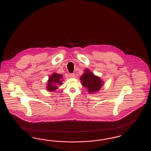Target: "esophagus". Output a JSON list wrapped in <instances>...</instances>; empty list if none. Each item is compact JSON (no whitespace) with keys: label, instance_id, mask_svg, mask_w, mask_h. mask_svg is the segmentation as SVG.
I'll return each mask as SVG.
<instances>
[{"label":"esophagus","instance_id":"esophagus-1","mask_svg":"<svg viewBox=\"0 0 151 151\" xmlns=\"http://www.w3.org/2000/svg\"><path fill=\"white\" fill-rule=\"evenodd\" d=\"M70 78H75V73H71L69 75Z\"/></svg>","mask_w":151,"mask_h":151}]
</instances>
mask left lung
I'll list each match as a JSON object with an SVG mask.
<instances>
[{
    "label": "left lung",
    "instance_id": "obj_1",
    "mask_svg": "<svg viewBox=\"0 0 151 151\" xmlns=\"http://www.w3.org/2000/svg\"><path fill=\"white\" fill-rule=\"evenodd\" d=\"M84 72L80 79L82 86L87 89V92L89 93H94L100 91L104 85V82L89 69H85Z\"/></svg>",
    "mask_w": 151,
    "mask_h": 151
}]
</instances>
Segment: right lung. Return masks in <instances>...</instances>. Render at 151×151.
<instances>
[{
  "label": "right lung",
  "instance_id": "obj_1",
  "mask_svg": "<svg viewBox=\"0 0 151 151\" xmlns=\"http://www.w3.org/2000/svg\"><path fill=\"white\" fill-rule=\"evenodd\" d=\"M62 75L56 72L51 75L47 81L46 90L49 92H55L58 89V86H60L64 80L62 79Z\"/></svg>",
  "mask_w": 151,
  "mask_h": 151
}]
</instances>
